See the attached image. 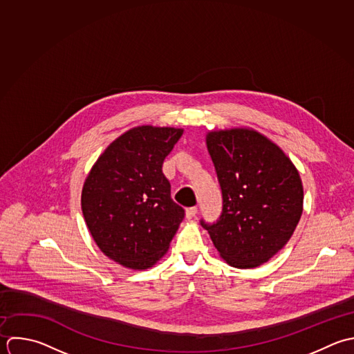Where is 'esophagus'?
<instances>
[{"instance_id": "1", "label": "esophagus", "mask_w": 354, "mask_h": 354, "mask_svg": "<svg viewBox=\"0 0 354 354\" xmlns=\"http://www.w3.org/2000/svg\"><path fill=\"white\" fill-rule=\"evenodd\" d=\"M197 215V207H192L186 209V219H193Z\"/></svg>"}]
</instances>
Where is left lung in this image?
<instances>
[{
	"label": "left lung",
	"mask_w": 354,
	"mask_h": 354,
	"mask_svg": "<svg viewBox=\"0 0 354 354\" xmlns=\"http://www.w3.org/2000/svg\"><path fill=\"white\" fill-rule=\"evenodd\" d=\"M223 196L214 225H201L221 258L237 269L266 263L291 239L304 212V186L290 157L268 136L247 128L205 136Z\"/></svg>",
	"instance_id": "8db88e82"
}]
</instances>
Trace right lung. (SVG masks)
<instances>
[{
	"instance_id": "add662e5",
	"label": "right lung",
	"mask_w": 354,
	"mask_h": 354,
	"mask_svg": "<svg viewBox=\"0 0 354 354\" xmlns=\"http://www.w3.org/2000/svg\"><path fill=\"white\" fill-rule=\"evenodd\" d=\"M182 135L174 127L131 128L104 149L84 182L86 227L99 250L127 269L153 268L185 218L162 174V162Z\"/></svg>"
}]
</instances>
